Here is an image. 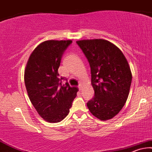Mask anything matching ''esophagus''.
<instances>
[{
    "label": "esophagus",
    "instance_id": "esophagus-1",
    "mask_svg": "<svg viewBox=\"0 0 152 152\" xmlns=\"http://www.w3.org/2000/svg\"><path fill=\"white\" fill-rule=\"evenodd\" d=\"M78 89H79L80 90H82V89H83V83H80L79 84V85H78Z\"/></svg>",
    "mask_w": 152,
    "mask_h": 152
}]
</instances>
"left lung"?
<instances>
[{
	"instance_id": "left-lung-1",
	"label": "left lung",
	"mask_w": 152,
	"mask_h": 152,
	"mask_svg": "<svg viewBox=\"0 0 152 152\" xmlns=\"http://www.w3.org/2000/svg\"><path fill=\"white\" fill-rule=\"evenodd\" d=\"M90 64L95 96L87 102L93 116L106 121L118 114L127 100L132 74L124 55L103 39L76 41Z\"/></svg>"
}]
</instances>
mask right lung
Here are the masks:
<instances>
[{
    "label": "right lung",
    "mask_w": 152,
    "mask_h": 152,
    "mask_svg": "<svg viewBox=\"0 0 152 152\" xmlns=\"http://www.w3.org/2000/svg\"><path fill=\"white\" fill-rule=\"evenodd\" d=\"M72 41H46L31 54L24 71V83L31 102L43 119L50 123L63 120L69 112L78 91L68 83L62 84L58 69Z\"/></svg>",
    "instance_id": "1"
}]
</instances>
